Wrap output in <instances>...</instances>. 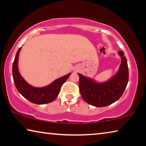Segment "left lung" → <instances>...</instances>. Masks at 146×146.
Instances as JSON below:
<instances>
[{
  "instance_id": "obj_1",
  "label": "left lung",
  "mask_w": 146,
  "mask_h": 146,
  "mask_svg": "<svg viewBox=\"0 0 146 146\" xmlns=\"http://www.w3.org/2000/svg\"><path fill=\"white\" fill-rule=\"evenodd\" d=\"M121 64L118 72L108 80L97 82L78 73L79 90L81 96L86 102L95 107H104L118 100L122 95L129 80V70L124 53L119 51Z\"/></svg>"
}]
</instances>
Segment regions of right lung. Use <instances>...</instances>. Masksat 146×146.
Segmentation results:
<instances>
[{
  "mask_svg": "<svg viewBox=\"0 0 146 146\" xmlns=\"http://www.w3.org/2000/svg\"><path fill=\"white\" fill-rule=\"evenodd\" d=\"M21 48H20L17 51L12 68L13 78L17 90L24 98L32 103L36 104H45L53 102L58 97L62 85L66 82L71 73H70L68 75L56 79L50 84L44 87H33L24 80L19 72L18 62Z\"/></svg>",
  "mask_w": 146,
  "mask_h": 146,
  "instance_id": "1",
  "label": "right lung"
}]
</instances>
